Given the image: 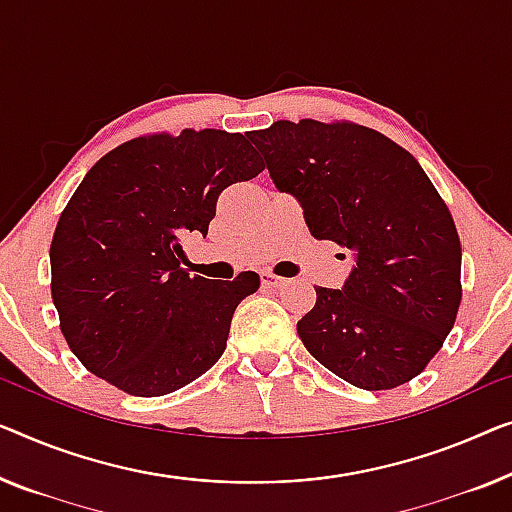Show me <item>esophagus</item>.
<instances>
[{
	"instance_id": "esophagus-1",
	"label": "esophagus",
	"mask_w": 512,
	"mask_h": 512,
	"mask_svg": "<svg viewBox=\"0 0 512 512\" xmlns=\"http://www.w3.org/2000/svg\"><path fill=\"white\" fill-rule=\"evenodd\" d=\"M285 278H280V276H276V273H271V271H264L262 273V285L264 287H271V289H278V287H282L285 285Z\"/></svg>"
}]
</instances>
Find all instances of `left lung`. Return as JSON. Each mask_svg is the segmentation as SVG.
Returning <instances> with one entry per match:
<instances>
[{
	"instance_id": "left-lung-1",
	"label": "left lung",
	"mask_w": 512,
	"mask_h": 512,
	"mask_svg": "<svg viewBox=\"0 0 512 512\" xmlns=\"http://www.w3.org/2000/svg\"><path fill=\"white\" fill-rule=\"evenodd\" d=\"M248 137L310 234L354 255L342 289L315 287V308L296 324L305 349L365 391L421 375L455 324L462 248L418 160L352 121H276Z\"/></svg>"
}]
</instances>
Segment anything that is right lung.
<instances>
[{
  "instance_id": "right-lung-1",
  "label": "right lung",
  "mask_w": 512,
  "mask_h": 512,
  "mask_svg": "<svg viewBox=\"0 0 512 512\" xmlns=\"http://www.w3.org/2000/svg\"><path fill=\"white\" fill-rule=\"evenodd\" d=\"M264 170L246 135L135 137L87 172L50 246L61 333L89 372L137 398L179 391L223 356L257 273L213 282L181 266V239L207 236L218 195Z\"/></svg>"
}]
</instances>
